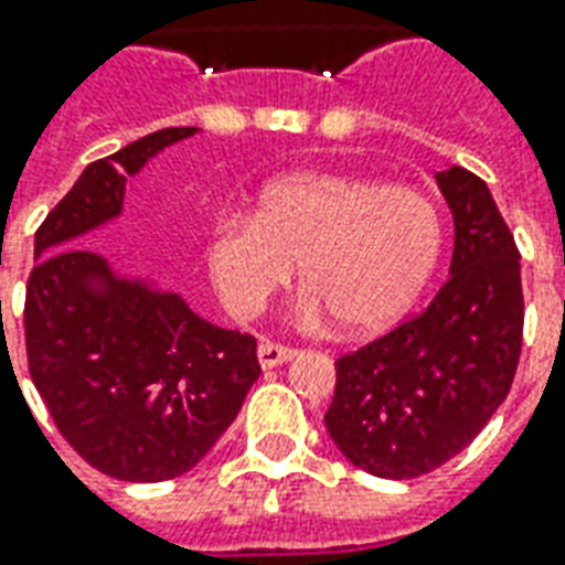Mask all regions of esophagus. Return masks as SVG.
<instances>
[{"mask_svg": "<svg viewBox=\"0 0 565 565\" xmlns=\"http://www.w3.org/2000/svg\"><path fill=\"white\" fill-rule=\"evenodd\" d=\"M296 356L294 347H284V344H275V341H263L257 347V359H260L263 367H278L284 362H290Z\"/></svg>", "mask_w": 565, "mask_h": 565, "instance_id": "esophagus-1", "label": "esophagus"}]
</instances>
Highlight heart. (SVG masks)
Masks as SVG:
<instances>
[{"mask_svg": "<svg viewBox=\"0 0 565 565\" xmlns=\"http://www.w3.org/2000/svg\"><path fill=\"white\" fill-rule=\"evenodd\" d=\"M440 250V209L425 191L311 170L263 185L254 215L224 212L206 266L230 311L254 317L299 263L308 320L335 315L350 332H374L411 311Z\"/></svg>", "mask_w": 565, "mask_h": 565, "instance_id": "obj_1", "label": "heart"}]
</instances>
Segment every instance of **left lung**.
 <instances>
[{"mask_svg":"<svg viewBox=\"0 0 565 565\" xmlns=\"http://www.w3.org/2000/svg\"><path fill=\"white\" fill-rule=\"evenodd\" d=\"M452 209L449 281L422 315L335 362L326 431L380 479L431 473L463 452L509 395L521 356V254L491 191L463 167L437 173Z\"/></svg>","mask_w":565,"mask_h":565,"instance_id":"1","label":"left lung"}]
</instances>
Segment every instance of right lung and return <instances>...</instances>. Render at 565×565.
I'll list each match as a JSON object with an SVG mask.
<instances>
[{
  "label": "right lung",
  "instance_id": "obj_1",
  "mask_svg": "<svg viewBox=\"0 0 565 565\" xmlns=\"http://www.w3.org/2000/svg\"><path fill=\"white\" fill-rule=\"evenodd\" d=\"M198 131L161 128L89 164L35 233L29 374L62 437L122 482H164L198 467L260 377L254 338L77 248L122 215L128 179Z\"/></svg>",
  "mask_w": 565,
  "mask_h": 565
}]
</instances>
